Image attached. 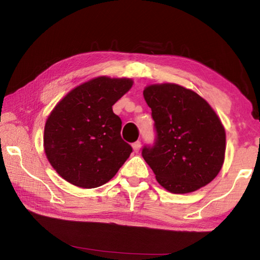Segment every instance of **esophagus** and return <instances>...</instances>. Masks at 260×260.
Instances as JSON below:
<instances>
[{"label":"esophagus","mask_w":260,"mask_h":260,"mask_svg":"<svg viewBox=\"0 0 260 260\" xmlns=\"http://www.w3.org/2000/svg\"><path fill=\"white\" fill-rule=\"evenodd\" d=\"M132 147H133V150L134 152H139L140 151V148H141V142L140 141H136L133 144H132Z\"/></svg>","instance_id":"esophagus-1"}]
</instances>
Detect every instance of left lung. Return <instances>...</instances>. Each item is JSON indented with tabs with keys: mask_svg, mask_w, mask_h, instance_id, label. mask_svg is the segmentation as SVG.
I'll use <instances>...</instances> for the list:
<instances>
[{
	"mask_svg": "<svg viewBox=\"0 0 260 260\" xmlns=\"http://www.w3.org/2000/svg\"><path fill=\"white\" fill-rule=\"evenodd\" d=\"M143 96L156 136L143 147L142 157L160 186L186 193L212 181L225 158L226 134L209 103L175 83L149 86Z\"/></svg>",
	"mask_w": 260,
	"mask_h": 260,
	"instance_id": "8db88e82",
	"label": "left lung"
}]
</instances>
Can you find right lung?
I'll return each instance as SVG.
<instances>
[{
  "instance_id": "1",
  "label": "right lung",
  "mask_w": 260,
  "mask_h": 260,
  "mask_svg": "<svg viewBox=\"0 0 260 260\" xmlns=\"http://www.w3.org/2000/svg\"><path fill=\"white\" fill-rule=\"evenodd\" d=\"M129 79L100 77L82 83L52 110L45 126V151L61 178L96 188L111 180L133 149L121 139L112 105L131 89Z\"/></svg>"
}]
</instances>
